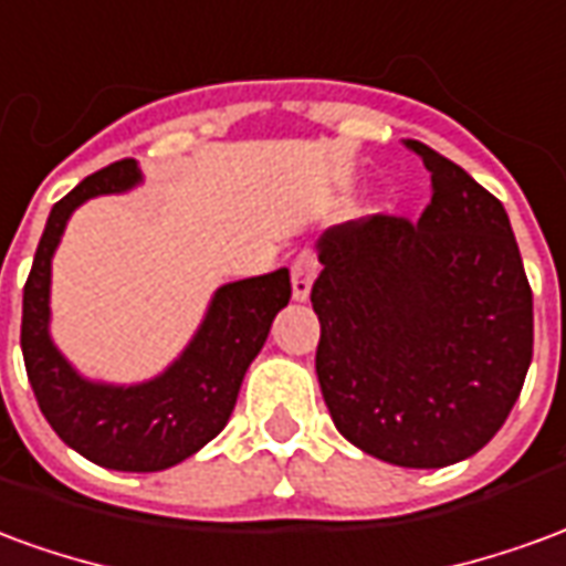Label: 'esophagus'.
I'll list each match as a JSON object with an SVG mask.
<instances>
[{"mask_svg":"<svg viewBox=\"0 0 566 566\" xmlns=\"http://www.w3.org/2000/svg\"><path fill=\"white\" fill-rule=\"evenodd\" d=\"M315 272H318V260L312 251H300L291 263V282H294V300H308L312 294V282H315Z\"/></svg>","mask_w":566,"mask_h":566,"instance_id":"1","label":"esophagus"}]
</instances>
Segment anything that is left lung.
<instances>
[{
	"instance_id": "left-lung-1",
	"label": "left lung",
	"mask_w": 566,
	"mask_h": 566,
	"mask_svg": "<svg viewBox=\"0 0 566 566\" xmlns=\"http://www.w3.org/2000/svg\"><path fill=\"white\" fill-rule=\"evenodd\" d=\"M406 148L433 187L421 218L373 214L318 239L315 369L352 446L433 470L510 416L534 357V296L503 202L433 148Z\"/></svg>"
}]
</instances>
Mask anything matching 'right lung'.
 I'll use <instances>...</instances> for the list:
<instances>
[{"instance_id":"right-lung-1","label":"right lung","mask_w":566,"mask_h":566,"mask_svg":"<svg viewBox=\"0 0 566 566\" xmlns=\"http://www.w3.org/2000/svg\"><path fill=\"white\" fill-rule=\"evenodd\" d=\"M142 181L139 163L117 160L87 175L56 202L23 284L20 348L42 416L56 437L87 461L157 473L197 454L230 421L245 369L291 300V272L275 270L218 287L206 321L181 357L142 385H103L78 376L51 343V258L72 211L99 193H124Z\"/></svg>"}]
</instances>
